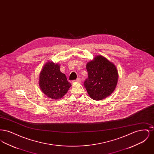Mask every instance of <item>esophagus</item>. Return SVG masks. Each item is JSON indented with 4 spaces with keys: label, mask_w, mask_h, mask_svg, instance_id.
<instances>
[{
    "label": "esophagus",
    "mask_w": 154,
    "mask_h": 154,
    "mask_svg": "<svg viewBox=\"0 0 154 154\" xmlns=\"http://www.w3.org/2000/svg\"><path fill=\"white\" fill-rule=\"evenodd\" d=\"M80 79H77V80H73L72 81V82L73 83H74V82H80Z\"/></svg>",
    "instance_id": "obj_1"
}]
</instances>
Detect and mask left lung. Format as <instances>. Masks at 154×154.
I'll return each instance as SVG.
<instances>
[{"label": "left lung", "mask_w": 154, "mask_h": 154, "mask_svg": "<svg viewBox=\"0 0 154 154\" xmlns=\"http://www.w3.org/2000/svg\"><path fill=\"white\" fill-rule=\"evenodd\" d=\"M87 70L88 78L84 85L92 99L102 100L113 92L118 79L117 70L113 63L99 55L87 63Z\"/></svg>", "instance_id": "1"}]
</instances>
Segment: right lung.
I'll list each match as a JSON object with an SVG mask.
<instances>
[{
    "label": "right lung",
    "instance_id": "right-lung-1",
    "mask_svg": "<svg viewBox=\"0 0 154 154\" xmlns=\"http://www.w3.org/2000/svg\"><path fill=\"white\" fill-rule=\"evenodd\" d=\"M39 85L45 95L53 99H59L66 94L72 84L65 74L60 72L59 65L48 62L40 74Z\"/></svg>",
    "mask_w": 154,
    "mask_h": 154
}]
</instances>
